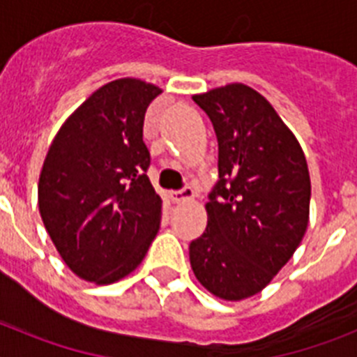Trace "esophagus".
Listing matches in <instances>:
<instances>
[{
    "label": "esophagus",
    "instance_id": "34e87169",
    "mask_svg": "<svg viewBox=\"0 0 357 357\" xmlns=\"http://www.w3.org/2000/svg\"><path fill=\"white\" fill-rule=\"evenodd\" d=\"M169 197H172V202H175V204H182V202L193 200L195 191L191 188H184L181 189V191H172Z\"/></svg>",
    "mask_w": 357,
    "mask_h": 357
}]
</instances>
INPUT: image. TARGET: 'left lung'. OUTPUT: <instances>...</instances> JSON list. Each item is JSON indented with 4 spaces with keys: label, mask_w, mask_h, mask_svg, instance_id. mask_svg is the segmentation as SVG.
<instances>
[{
    "label": "left lung",
    "mask_w": 357,
    "mask_h": 357,
    "mask_svg": "<svg viewBox=\"0 0 357 357\" xmlns=\"http://www.w3.org/2000/svg\"><path fill=\"white\" fill-rule=\"evenodd\" d=\"M193 100L216 132L220 181L189 261L207 291L238 302L263 291L304 238L307 160L275 109L248 85H223Z\"/></svg>",
    "instance_id": "1"
}]
</instances>
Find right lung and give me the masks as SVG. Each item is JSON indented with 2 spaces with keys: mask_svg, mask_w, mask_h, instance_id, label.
<instances>
[{
  "mask_svg": "<svg viewBox=\"0 0 357 357\" xmlns=\"http://www.w3.org/2000/svg\"><path fill=\"white\" fill-rule=\"evenodd\" d=\"M162 91L119 78L94 91L64 121L39 176V213L75 275L112 284L144 259L162 200L146 169L144 112Z\"/></svg>",
  "mask_w": 357,
  "mask_h": 357,
  "instance_id": "add662e5",
  "label": "right lung"
}]
</instances>
